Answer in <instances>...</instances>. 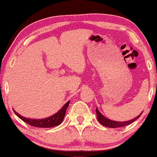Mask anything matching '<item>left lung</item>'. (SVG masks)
Listing matches in <instances>:
<instances>
[{"label": "left lung", "mask_w": 157, "mask_h": 157, "mask_svg": "<svg viewBox=\"0 0 157 157\" xmlns=\"http://www.w3.org/2000/svg\"><path fill=\"white\" fill-rule=\"evenodd\" d=\"M144 112V111H143ZM142 112V113H143ZM96 113H97V118H98V121L105 127H111V128H117V127H124V126H127L130 124H132L133 121H135V120L138 119L139 117H140V115L142 114L141 113L140 115H138V117H135V119L128 120V121H113V120L109 119L108 118L104 117L100 112L98 111V108H96Z\"/></svg>", "instance_id": "left-lung-1"}]
</instances>
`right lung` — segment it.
Returning <instances> with one entry per match:
<instances>
[{
	"mask_svg": "<svg viewBox=\"0 0 157 157\" xmlns=\"http://www.w3.org/2000/svg\"><path fill=\"white\" fill-rule=\"evenodd\" d=\"M70 103V100H68L66 103L64 105L59 111H58L57 113L51 116V117L44 118L41 119H30V118H26L21 116L20 114L16 112L13 110L14 113L18 117L19 119H21L22 121H24L25 123L28 124L33 126L36 127H42V128H49V127H53L55 126H58L63 122L64 117L65 116V112H66V108L68 107Z\"/></svg>",
	"mask_w": 157,
	"mask_h": 157,
	"instance_id": "add662e5",
	"label": "right lung"
}]
</instances>
